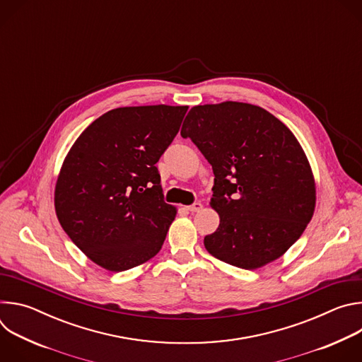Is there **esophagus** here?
<instances>
[{
	"mask_svg": "<svg viewBox=\"0 0 362 362\" xmlns=\"http://www.w3.org/2000/svg\"><path fill=\"white\" fill-rule=\"evenodd\" d=\"M202 208H203V204H202L200 202H194L193 204L187 206V211L193 214V212H199V211H202Z\"/></svg>",
	"mask_w": 362,
	"mask_h": 362,
	"instance_id": "esophagus-1",
	"label": "esophagus"
}]
</instances>
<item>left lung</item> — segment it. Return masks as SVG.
<instances>
[{"instance_id":"obj_1","label":"left lung","mask_w":362,"mask_h":362,"mask_svg":"<svg viewBox=\"0 0 362 362\" xmlns=\"http://www.w3.org/2000/svg\"><path fill=\"white\" fill-rule=\"evenodd\" d=\"M182 137L212 165L219 228L204 247L219 261L257 269L278 259L315 211V180L299 141L274 115L239 101L190 109Z\"/></svg>"}]
</instances>
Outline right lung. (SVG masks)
Returning <instances> with one entry per match:
<instances>
[{
    "label": "right lung",
    "instance_id": "add662e5",
    "mask_svg": "<svg viewBox=\"0 0 362 362\" xmlns=\"http://www.w3.org/2000/svg\"><path fill=\"white\" fill-rule=\"evenodd\" d=\"M186 112L187 106L119 107L71 146L56 183V214L98 267L127 271L162 249L176 208L163 200L156 163Z\"/></svg>",
    "mask_w": 362,
    "mask_h": 362
}]
</instances>
